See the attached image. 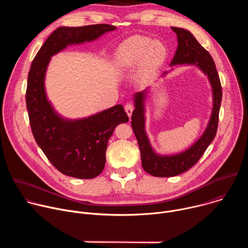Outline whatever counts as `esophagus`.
I'll return each instance as SVG.
<instances>
[{
	"mask_svg": "<svg viewBox=\"0 0 248 248\" xmlns=\"http://www.w3.org/2000/svg\"><path fill=\"white\" fill-rule=\"evenodd\" d=\"M133 105L132 104H130V103H127L126 105H125V107H124V110H125V112H126V114H127V116L128 117H131V115H132V112H133Z\"/></svg>",
	"mask_w": 248,
	"mask_h": 248,
	"instance_id": "1",
	"label": "esophagus"
}]
</instances>
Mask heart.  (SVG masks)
I'll return each mask as SVG.
<instances>
[{"label": "heart", "mask_w": 248, "mask_h": 248, "mask_svg": "<svg viewBox=\"0 0 248 248\" xmlns=\"http://www.w3.org/2000/svg\"><path fill=\"white\" fill-rule=\"evenodd\" d=\"M165 47L158 41L145 37H133L126 40L119 49L117 62L121 69H133L141 63V76L148 78L164 61Z\"/></svg>", "instance_id": "obj_1"}]
</instances>
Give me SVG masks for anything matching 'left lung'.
Listing matches in <instances>:
<instances>
[{"label": "left lung", "mask_w": 248, "mask_h": 248, "mask_svg": "<svg viewBox=\"0 0 248 248\" xmlns=\"http://www.w3.org/2000/svg\"><path fill=\"white\" fill-rule=\"evenodd\" d=\"M171 29L176 34L179 45L170 65L193 64L198 66L208 77L211 83L213 92V109L204 133L194 144L182 153L162 156L155 153L145 131L144 103L147 89L134 94L135 109L131 116V126L140 149L141 163L146 172L159 178H169L181 174L198 162L216 136L222 102L221 81L211 55L199 44L188 30L179 27H171ZM167 74L168 72H165L163 76Z\"/></svg>", "instance_id": "1"}]
</instances>
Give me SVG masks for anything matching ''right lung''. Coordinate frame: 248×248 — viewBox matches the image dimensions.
I'll use <instances>...</instances> for the list:
<instances>
[{
	"mask_svg": "<svg viewBox=\"0 0 248 248\" xmlns=\"http://www.w3.org/2000/svg\"><path fill=\"white\" fill-rule=\"evenodd\" d=\"M116 29L110 24L62 26L47 38L32 61L26 88V108L35 141L52 165L77 179H93L104 170L108 141L116 126L128 122L122 105L80 120L61 117L47 99L45 75L51 57L68 45L96 40Z\"/></svg>",
	"mask_w": 248,
	"mask_h": 248,
	"instance_id": "add662e5",
	"label": "right lung"
}]
</instances>
